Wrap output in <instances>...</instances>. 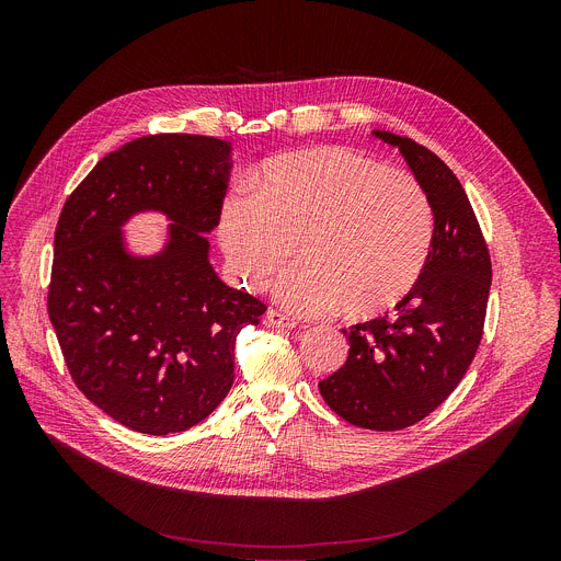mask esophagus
<instances>
[{
    "label": "esophagus",
    "instance_id": "esophagus-1",
    "mask_svg": "<svg viewBox=\"0 0 561 561\" xmlns=\"http://www.w3.org/2000/svg\"><path fill=\"white\" fill-rule=\"evenodd\" d=\"M266 324L273 327V329H295L297 322L293 317L284 314V312H277V310H268L266 312Z\"/></svg>",
    "mask_w": 561,
    "mask_h": 561
}]
</instances>
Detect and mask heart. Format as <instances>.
Here are the masks:
<instances>
[{
	"instance_id": "b5f03b06",
	"label": "heart",
	"mask_w": 561,
	"mask_h": 561,
	"mask_svg": "<svg viewBox=\"0 0 561 561\" xmlns=\"http://www.w3.org/2000/svg\"><path fill=\"white\" fill-rule=\"evenodd\" d=\"M433 208L415 178L348 146L277 154L253 186H232L219 206V244L251 290L273 284L275 301L301 317L342 304L364 317L402 301L433 244Z\"/></svg>"
}]
</instances>
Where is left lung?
Masks as SVG:
<instances>
[{
	"label": "left lung",
	"instance_id": "8db88e82",
	"mask_svg": "<svg viewBox=\"0 0 561 561\" xmlns=\"http://www.w3.org/2000/svg\"><path fill=\"white\" fill-rule=\"evenodd\" d=\"M377 139L402 152L435 219L426 268L392 314L342 329L346 364L319 381L324 402L348 424L402 431L431 415L466 375L486 317L491 257L463 186L442 159L388 130Z\"/></svg>",
	"mask_w": 561,
	"mask_h": 561
}]
</instances>
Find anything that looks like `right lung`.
<instances>
[{
  "label": "right lung",
  "mask_w": 561,
  "mask_h": 561,
  "mask_svg": "<svg viewBox=\"0 0 561 561\" xmlns=\"http://www.w3.org/2000/svg\"><path fill=\"white\" fill-rule=\"evenodd\" d=\"M230 169L224 139L148 135L108 152L61 208L50 324L77 388L130 431L206 420L232 386L239 331L266 310L210 264ZM146 211L172 221L154 254L133 252L123 230Z\"/></svg>",
  "instance_id": "right-lung-1"
}]
</instances>
